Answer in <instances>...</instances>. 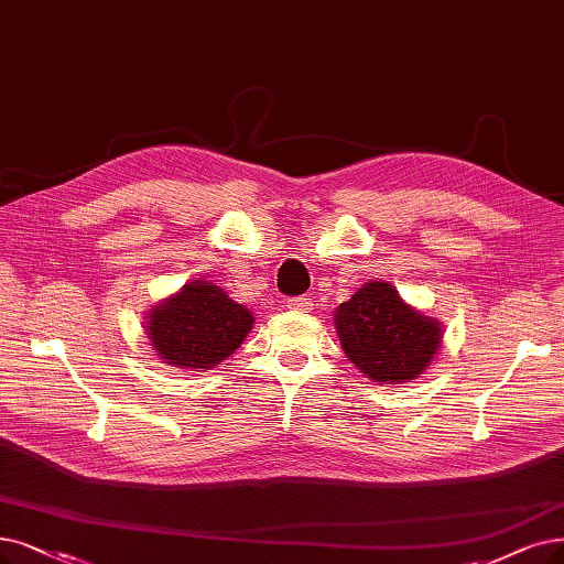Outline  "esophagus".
<instances>
[{
    "label": "esophagus",
    "mask_w": 564,
    "mask_h": 564,
    "mask_svg": "<svg viewBox=\"0 0 564 564\" xmlns=\"http://www.w3.org/2000/svg\"><path fill=\"white\" fill-rule=\"evenodd\" d=\"M312 299H289L286 307L289 310H299V312H310L312 310Z\"/></svg>",
    "instance_id": "obj_1"
}]
</instances>
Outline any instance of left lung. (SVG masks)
Returning <instances> with one entry per match:
<instances>
[{"mask_svg": "<svg viewBox=\"0 0 564 564\" xmlns=\"http://www.w3.org/2000/svg\"><path fill=\"white\" fill-rule=\"evenodd\" d=\"M335 333L351 364L377 384L416 379L435 360L444 324L404 303L391 282L372 280L335 307Z\"/></svg>", "mask_w": 564, "mask_h": 564, "instance_id": "obj_1", "label": "left lung"}]
</instances>
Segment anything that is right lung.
Here are the masks:
<instances>
[{"label":"right lung","mask_w":564,"mask_h":564,"mask_svg":"<svg viewBox=\"0 0 564 564\" xmlns=\"http://www.w3.org/2000/svg\"><path fill=\"white\" fill-rule=\"evenodd\" d=\"M145 319L148 343L162 364L192 372L217 368L254 328V314L208 280L183 284Z\"/></svg>","instance_id":"right-lung-1"}]
</instances>
